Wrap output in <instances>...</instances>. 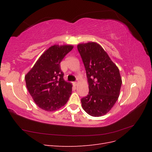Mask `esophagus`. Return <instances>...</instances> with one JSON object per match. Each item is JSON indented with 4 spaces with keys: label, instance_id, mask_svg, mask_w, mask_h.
I'll list each match as a JSON object with an SVG mask.
<instances>
[{
    "label": "esophagus",
    "instance_id": "1",
    "mask_svg": "<svg viewBox=\"0 0 152 152\" xmlns=\"http://www.w3.org/2000/svg\"><path fill=\"white\" fill-rule=\"evenodd\" d=\"M77 83H78L77 82H73V85H74L75 86H76L77 85Z\"/></svg>",
    "mask_w": 152,
    "mask_h": 152
}]
</instances>
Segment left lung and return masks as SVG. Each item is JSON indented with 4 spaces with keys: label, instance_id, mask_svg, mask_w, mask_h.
Listing matches in <instances>:
<instances>
[{
    "label": "left lung",
    "instance_id": "obj_1",
    "mask_svg": "<svg viewBox=\"0 0 152 152\" xmlns=\"http://www.w3.org/2000/svg\"><path fill=\"white\" fill-rule=\"evenodd\" d=\"M86 68L89 94L81 99L84 111L93 117L107 114L117 101L122 86L120 72L101 45L94 42L77 45Z\"/></svg>",
    "mask_w": 152,
    "mask_h": 152
}]
</instances>
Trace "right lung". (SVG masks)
Returning <instances> with one entry per match:
<instances>
[{
    "label": "right lung",
    "instance_id": "1",
    "mask_svg": "<svg viewBox=\"0 0 152 152\" xmlns=\"http://www.w3.org/2000/svg\"><path fill=\"white\" fill-rule=\"evenodd\" d=\"M73 48L72 45H52L25 77L34 102L45 111L53 112L61 108L72 94V84L64 80L60 63Z\"/></svg>",
    "mask_w": 152,
    "mask_h": 152
}]
</instances>
